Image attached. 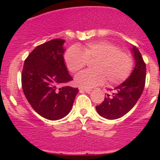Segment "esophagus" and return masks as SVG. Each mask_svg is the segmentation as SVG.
I'll return each mask as SVG.
<instances>
[{
    "instance_id": "34e87169",
    "label": "esophagus",
    "mask_w": 160,
    "mask_h": 160,
    "mask_svg": "<svg viewBox=\"0 0 160 160\" xmlns=\"http://www.w3.org/2000/svg\"><path fill=\"white\" fill-rule=\"evenodd\" d=\"M79 90H80V91H84V92H86V93H90V92H91V89H87V88H79Z\"/></svg>"
}]
</instances>
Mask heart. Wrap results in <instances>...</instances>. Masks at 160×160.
I'll return each mask as SVG.
<instances>
[{
    "label": "heart",
    "mask_w": 160,
    "mask_h": 160,
    "mask_svg": "<svg viewBox=\"0 0 160 160\" xmlns=\"http://www.w3.org/2000/svg\"><path fill=\"white\" fill-rule=\"evenodd\" d=\"M65 62L72 72L81 70L88 60L94 70H86L76 77L75 83L80 88H91L108 80L109 84H118L126 80L132 72L133 59L130 53L121 51L118 46L106 41L92 42L83 50L72 46L65 53Z\"/></svg>",
    "instance_id": "b5f03b06"
}]
</instances>
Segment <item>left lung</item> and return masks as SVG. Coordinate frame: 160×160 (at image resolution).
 Segmentation results:
<instances>
[{"mask_svg": "<svg viewBox=\"0 0 160 160\" xmlns=\"http://www.w3.org/2000/svg\"><path fill=\"white\" fill-rule=\"evenodd\" d=\"M132 52L135 66L133 71L125 82L116 87L111 94H107L104 101L96 106L98 114L104 118L114 120L122 118L129 111L141 97L146 83V67L141 53L135 46Z\"/></svg>", "mask_w": 160, "mask_h": 160, "instance_id": "1", "label": "left lung"}]
</instances>
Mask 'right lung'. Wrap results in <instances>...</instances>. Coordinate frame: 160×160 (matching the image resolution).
Wrapping results in <instances>:
<instances>
[{"label":"right lung","mask_w":160,"mask_h":160,"mask_svg":"<svg viewBox=\"0 0 160 160\" xmlns=\"http://www.w3.org/2000/svg\"><path fill=\"white\" fill-rule=\"evenodd\" d=\"M65 40H50L37 46L25 60L22 85L25 98L39 115L59 120L70 113L78 88L63 86L72 80L63 59Z\"/></svg>","instance_id":"right-lung-1"}]
</instances>
